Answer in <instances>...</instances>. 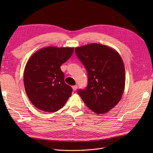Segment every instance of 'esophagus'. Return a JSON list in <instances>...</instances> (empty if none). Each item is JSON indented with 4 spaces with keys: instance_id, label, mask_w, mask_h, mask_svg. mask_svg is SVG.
I'll use <instances>...</instances> for the list:
<instances>
[{
    "instance_id": "obj_1",
    "label": "esophagus",
    "mask_w": 153,
    "mask_h": 153,
    "mask_svg": "<svg viewBox=\"0 0 153 153\" xmlns=\"http://www.w3.org/2000/svg\"><path fill=\"white\" fill-rule=\"evenodd\" d=\"M77 85H74V86H72V89H73V91H76L77 90Z\"/></svg>"
}]
</instances>
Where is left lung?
Masks as SVG:
<instances>
[{
    "instance_id": "left-lung-1",
    "label": "left lung",
    "mask_w": 153,
    "mask_h": 153,
    "mask_svg": "<svg viewBox=\"0 0 153 153\" xmlns=\"http://www.w3.org/2000/svg\"><path fill=\"white\" fill-rule=\"evenodd\" d=\"M75 52L88 73L87 86L77 93L95 113H107L118 104L124 92L125 71L121 56L97 43L76 48Z\"/></svg>"
}]
</instances>
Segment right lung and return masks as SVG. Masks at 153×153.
<instances>
[{
  "mask_svg": "<svg viewBox=\"0 0 153 153\" xmlns=\"http://www.w3.org/2000/svg\"><path fill=\"white\" fill-rule=\"evenodd\" d=\"M73 51L74 48L48 46L28 59L24 71V85L28 99L37 108L55 112L65 105L72 89L64 82L60 66Z\"/></svg>",
  "mask_w": 153,
  "mask_h": 153,
  "instance_id": "1",
  "label": "right lung"
}]
</instances>
